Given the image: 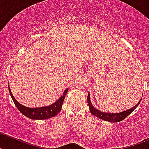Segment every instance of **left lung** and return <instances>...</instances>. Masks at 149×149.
<instances>
[{
    "label": "left lung",
    "instance_id": "obj_1",
    "mask_svg": "<svg viewBox=\"0 0 149 149\" xmlns=\"http://www.w3.org/2000/svg\"><path fill=\"white\" fill-rule=\"evenodd\" d=\"M142 100H140L139 102H138V104H136V106H134L133 107L130 109V110H125L121 113H105V112H101L100 110L96 109L93 107L91 102V99H90V94L88 95V104L89 106L90 111L91 113L94 116H97V117L100 118L103 120L108 122H113V123H116V122H120L123 120L124 119H126L130 113H132V112L136 109L140 104Z\"/></svg>",
    "mask_w": 149,
    "mask_h": 149
}]
</instances>
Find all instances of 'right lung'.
Segmentation results:
<instances>
[{
  "label": "right lung",
  "mask_w": 149,
  "mask_h": 149,
  "mask_svg": "<svg viewBox=\"0 0 149 149\" xmlns=\"http://www.w3.org/2000/svg\"><path fill=\"white\" fill-rule=\"evenodd\" d=\"M68 91V88H67L64 91L62 96L57 101L55 102L54 104H51L50 106L38 108H29L22 105L17 100H16V99L13 96L12 93H11L9 87L10 94L12 100L14 102V104L16 105L17 109L21 112L24 116H26V117H29V119H32V120H45V119H48V118H51L56 116L61 111V107H62L63 101L65 100V97L67 94Z\"/></svg>",
  "instance_id": "add662e5"
}]
</instances>
